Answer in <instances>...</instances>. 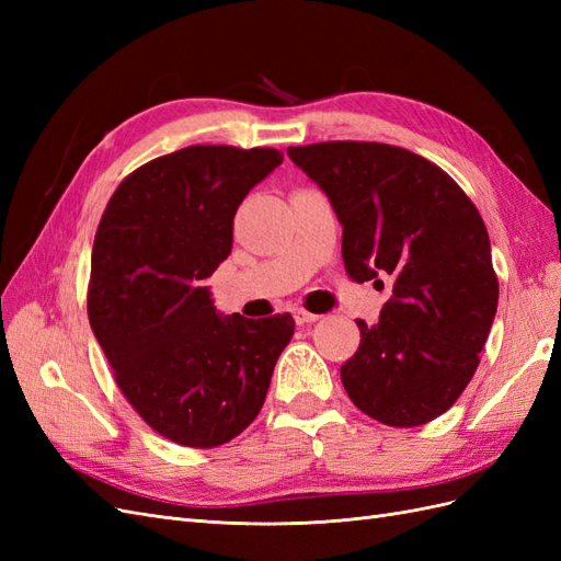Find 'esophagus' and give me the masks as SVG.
Listing matches in <instances>:
<instances>
[{
  "label": "esophagus",
  "mask_w": 561,
  "mask_h": 561,
  "mask_svg": "<svg viewBox=\"0 0 561 561\" xmlns=\"http://www.w3.org/2000/svg\"><path fill=\"white\" fill-rule=\"evenodd\" d=\"M293 316L297 320V325H309V322H316L320 318L318 313H309V311H304V309H295Z\"/></svg>",
  "instance_id": "esophagus-1"
}]
</instances>
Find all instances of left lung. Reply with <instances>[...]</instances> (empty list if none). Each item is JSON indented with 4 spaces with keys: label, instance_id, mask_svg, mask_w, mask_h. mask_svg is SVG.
I'll return each instance as SVG.
<instances>
[{
    "label": "left lung",
    "instance_id": "obj_1",
    "mask_svg": "<svg viewBox=\"0 0 561 561\" xmlns=\"http://www.w3.org/2000/svg\"><path fill=\"white\" fill-rule=\"evenodd\" d=\"M287 157L332 203L348 276L388 274L393 297L342 365L353 404L386 426L445 414L463 393L499 307L489 233L443 168L381 142H318Z\"/></svg>",
    "mask_w": 561,
    "mask_h": 561
}]
</instances>
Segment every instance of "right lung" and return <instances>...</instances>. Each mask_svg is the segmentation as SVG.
Returning a JSON list of instances; mask_svg holds the SVG:
<instances>
[{
  "label": "right lung",
  "instance_id": "obj_1",
  "mask_svg": "<svg viewBox=\"0 0 561 561\" xmlns=\"http://www.w3.org/2000/svg\"><path fill=\"white\" fill-rule=\"evenodd\" d=\"M280 161L278 149L184 147L130 173L100 219L91 330L133 410L178 445L241 435L293 339L290 313L222 316L203 285L229 257L236 210Z\"/></svg>",
  "mask_w": 561,
  "mask_h": 561
}]
</instances>
